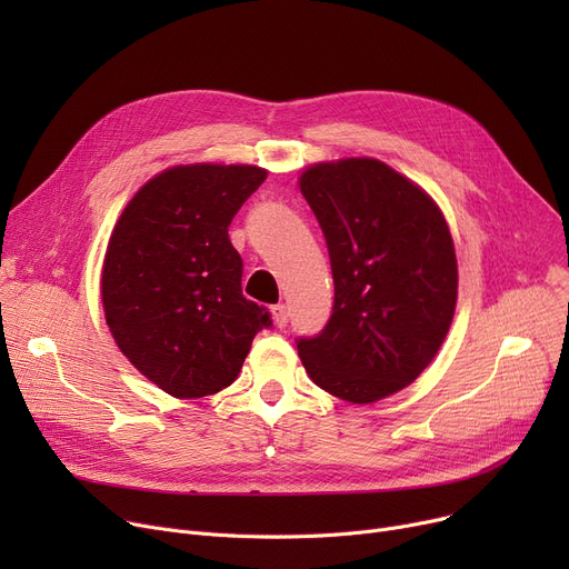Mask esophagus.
<instances>
[{
	"instance_id": "34e87169",
	"label": "esophagus",
	"mask_w": 569,
	"mask_h": 569,
	"mask_svg": "<svg viewBox=\"0 0 569 569\" xmlns=\"http://www.w3.org/2000/svg\"><path fill=\"white\" fill-rule=\"evenodd\" d=\"M272 320L277 327H286L288 325V307L286 305L272 307Z\"/></svg>"
}]
</instances>
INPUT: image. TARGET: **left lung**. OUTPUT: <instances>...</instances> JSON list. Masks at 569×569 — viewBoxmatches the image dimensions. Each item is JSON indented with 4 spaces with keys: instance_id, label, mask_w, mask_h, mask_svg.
I'll use <instances>...</instances> for the list:
<instances>
[{
    "instance_id": "left-lung-1",
    "label": "left lung",
    "mask_w": 569,
    "mask_h": 569,
    "mask_svg": "<svg viewBox=\"0 0 569 569\" xmlns=\"http://www.w3.org/2000/svg\"><path fill=\"white\" fill-rule=\"evenodd\" d=\"M300 191L322 228L335 307L297 339L309 378L350 403L408 387L442 346L457 307V256L431 196L378 159L309 166Z\"/></svg>"
}]
</instances>
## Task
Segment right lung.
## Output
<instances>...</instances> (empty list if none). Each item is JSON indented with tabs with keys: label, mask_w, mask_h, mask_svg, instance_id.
<instances>
[{
	"label": "right lung",
	"mask_w": 569,
	"mask_h": 569,
	"mask_svg": "<svg viewBox=\"0 0 569 569\" xmlns=\"http://www.w3.org/2000/svg\"><path fill=\"white\" fill-rule=\"evenodd\" d=\"M258 166L193 163L152 177L119 217L101 300L127 360L174 399L228 387L269 311L242 295V258L228 237L264 182Z\"/></svg>",
	"instance_id": "1"
}]
</instances>
